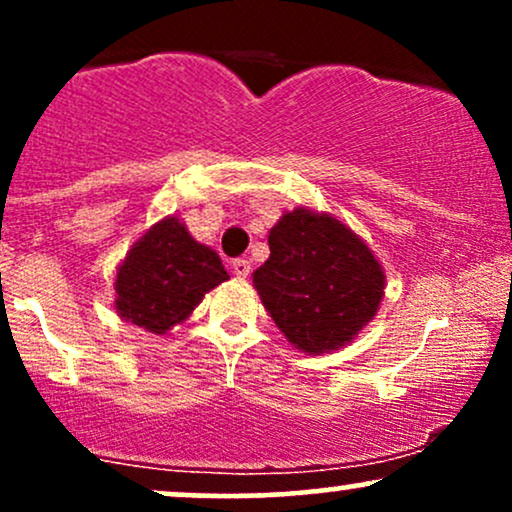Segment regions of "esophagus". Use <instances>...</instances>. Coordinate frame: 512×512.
<instances>
[{"label":"esophagus","instance_id":"esophagus-1","mask_svg":"<svg viewBox=\"0 0 512 512\" xmlns=\"http://www.w3.org/2000/svg\"><path fill=\"white\" fill-rule=\"evenodd\" d=\"M233 274L240 276V279H245V276H250V260H245V257H238V260H233Z\"/></svg>","mask_w":512,"mask_h":512}]
</instances>
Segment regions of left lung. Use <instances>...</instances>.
<instances>
[{
	"instance_id": "1",
	"label": "left lung",
	"mask_w": 512,
	"mask_h": 512,
	"mask_svg": "<svg viewBox=\"0 0 512 512\" xmlns=\"http://www.w3.org/2000/svg\"><path fill=\"white\" fill-rule=\"evenodd\" d=\"M269 252L252 281L276 327L305 354L339 349L373 320L385 274L342 221L289 211L269 231Z\"/></svg>"
}]
</instances>
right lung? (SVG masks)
I'll list each match as a JSON object with an SVG mask.
<instances>
[{
	"label": "right lung",
	"mask_w": 512,
	"mask_h": 512,
	"mask_svg": "<svg viewBox=\"0 0 512 512\" xmlns=\"http://www.w3.org/2000/svg\"><path fill=\"white\" fill-rule=\"evenodd\" d=\"M226 279L219 255L199 245L170 216L127 252L117 269L115 308L132 325L163 334L185 320L204 293Z\"/></svg>",
	"instance_id": "1"
}]
</instances>
